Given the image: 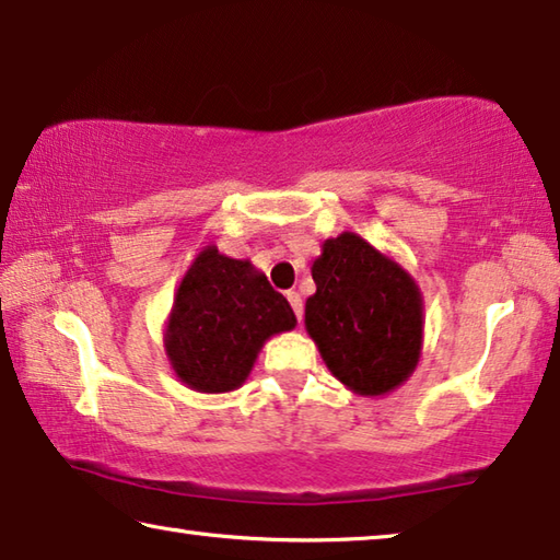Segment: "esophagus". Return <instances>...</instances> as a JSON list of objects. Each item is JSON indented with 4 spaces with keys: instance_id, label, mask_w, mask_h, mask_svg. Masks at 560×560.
Segmentation results:
<instances>
[{
    "instance_id": "34e87169",
    "label": "esophagus",
    "mask_w": 560,
    "mask_h": 560,
    "mask_svg": "<svg viewBox=\"0 0 560 560\" xmlns=\"http://www.w3.org/2000/svg\"><path fill=\"white\" fill-rule=\"evenodd\" d=\"M287 299H289L291 308H293V314H296L299 324H301V318H303V301H301V296H299L296 291H287Z\"/></svg>"
}]
</instances>
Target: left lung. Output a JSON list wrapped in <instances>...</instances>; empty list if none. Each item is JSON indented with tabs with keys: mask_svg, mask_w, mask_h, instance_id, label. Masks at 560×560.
<instances>
[{
	"mask_svg": "<svg viewBox=\"0 0 560 560\" xmlns=\"http://www.w3.org/2000/svg\"><path fill=\"white\" fill-rule=\"evenodd\" d=\"M311 273L316 293L306 301V328L330 373L360 395L395 390L422 346L415 281L350 232L324 242Z\"/></svg>",
	"mask_w": 560,
	"mask_h": 560,
	"instance_id": "1",
	"label": "left lung"
}]
</instances>
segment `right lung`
Wrapping results in <instances>:
<instances>
[{"instance_id":"add662e5","label":"right lung","mask_w":560,"mask_h":560,"mask_svg":"<svg viewBox=\"0 0 560 560\" xmlns=\"http://www.w3.org/2000/svg\"><path fill=\"white\" fill-rule=\"evenodd\" d=\"M293 326L289 301L261 271L207 246L177 289L167 355L189 387L226 393L246 381L264 340Z\"/></svg>"}]
</instances>
